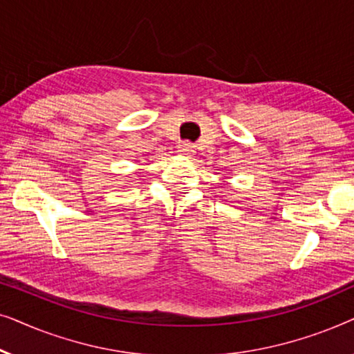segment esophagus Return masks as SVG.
Here are the masks:
<instances>
[{
	"mask_svg": "<svg viewBox=\"0 0 354 354\" xmlns=\"http://www.w3.org/2000/svg\"><path fill=\"white\" fill-rule=\"evenodd\" d=\"M178 151L185 154V156H193V154H195V147H193L190 142H182L178 145Z\"/></svg>",
	"mask_w": 354,
	"mask_h": 354,
	"instance_id": "esophagus-1",
	"label": "esophagus"
}]
</instances>
